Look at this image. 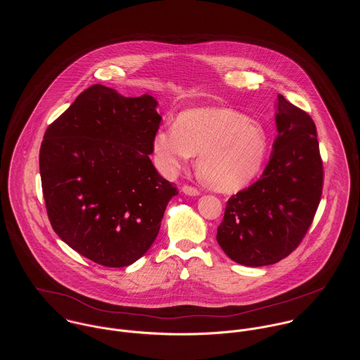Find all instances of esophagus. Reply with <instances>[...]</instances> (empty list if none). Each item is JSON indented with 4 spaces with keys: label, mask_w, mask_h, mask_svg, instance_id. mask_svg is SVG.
I'll list each match as a JSON object with an SVG mask.
<instances>
[{
    "label": "esophagus",
    "mask_w": 360,
    "mask_h": 360,
    "mask_svg": "<svg viewBox=\"0 0 360 360\" xmlns=\"http://www.w3.org/2000/svg\"><path fill=\"white\" fill-rule=\"evenodd\" d=\"M183 193L184 194H187V195H193V197H195V195H198L200 194V191L195 188V187H193V186H183Z\"/></svg>",
    "instance_id": "esophagus-1"
}]
</instances>
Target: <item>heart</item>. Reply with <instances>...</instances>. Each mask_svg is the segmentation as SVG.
Listing matches in <instances>:
<instances>
[{
	"mask_svg": "<svg viewBox=\"0 0 360 360\" xmlns=\"http://www.w3.org/2000/svg\"><path fill=\"white\" fill-rule=\"evenodd\" d=\"M155 166L163 176L176 174L198 154V172L217 191H234L251 183L269 150L264 129L227 108H194L181 112L173 127L159 129L151 144Z\"/></svg>",
	"mask_w": 360,
	"mask_h": 360,
	"instance_id": "heart-1",
	"label": "heart"
}]
</instances>
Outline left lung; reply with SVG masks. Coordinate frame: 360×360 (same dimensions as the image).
<instances>
[{
    "instance_id": "1",
    "label": "left lung",
    "mask_w": 360,
    "mask_h": 360,
    "mask_svg": "<svg viewBox=\"0 0 360 360\" xmlns=\"http://www.w3.org/2000/svg\"><path fill=\"white\" fill-rule=\"evenodd\" d=\"M276 123L269 163L259 180L227 201L216 236L227 257L252 267L277 263L297 250L323 191V160L311 117L278 94Z\"/></svg>"
}]
</instances>
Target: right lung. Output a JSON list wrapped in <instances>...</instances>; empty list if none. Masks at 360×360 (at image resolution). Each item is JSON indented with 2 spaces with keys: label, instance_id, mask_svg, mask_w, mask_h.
<instances>
[{
  "label": "right lung",
  "instance_id": "1",
  "mask_svg": "<svg viewBox=\"0 0 360 360\" xmlns=\"http://www.w3.org/2000/svg\"><path fill=\"white\" fill-rule=\"evenodd\" d=\"M151 96L123 97L94 84L46 130L40 148L43 195L53 231L105 266L143 257L177 188L150 154L160 116Z\"/></svg>",
  "mask_w": 360,
  "mask_h": 360
}]
</instances>
